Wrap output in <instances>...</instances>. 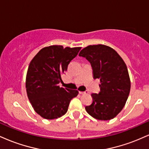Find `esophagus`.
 I'll return each mask as SVG.
<instances>
[{
	"label": "esophagus",
	"instance_id": "34e87169",
	"mask_svg": "<svg viewBox=\"0 0 149 149\" xmlns=\"http://www.w3.org/2000/svg\"><path fill=\"white\" fill-rule=\"evenodd\" d=\"M79 93L81 94V95H85V94H88V91H85V92H80L79 91Z\"/></svg>",
	"mask_w": 149,
	"mask_h": 149
}]
</instances>
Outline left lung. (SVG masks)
Instances as JSON below:
<instances>
[{"label":"left lung","instance_id":"1","mask_svg":"<svg viewBox=\"0 0 149 149\" xmlns=\"http://www.w3.org/2000/svg\"><path fill=\"white\" fill-rule=\"evenodd\" d=\"M79 56L90 62L93 78L100 79V91L92 94L93 100L85 110L97 120L113 119L123 109L130 91L125 63L115 49L102 44L88 45L80 51Z\"/></svg>","mask_w":149,"mask_h":149}]
</instances>
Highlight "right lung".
<instances>
[{
  "mask_svg": "<svg viewBox=\"0 0 149 149\" xmlns=\"http://www.w3.org/2000/svg\"><path fill=\"white\" fill-rule=\"evenodd\" d=\"M80 49L50 45L42 48L31 61L26 77L27 96L34 111L43 118L64 116L71 100L78 95V90L61 88L58 84Z\"/></svg>",
  "mask_w": 149,
  "mask_h": 149,
  "instance_id": "1",
  "label": "right lung"
}]
</instances>
